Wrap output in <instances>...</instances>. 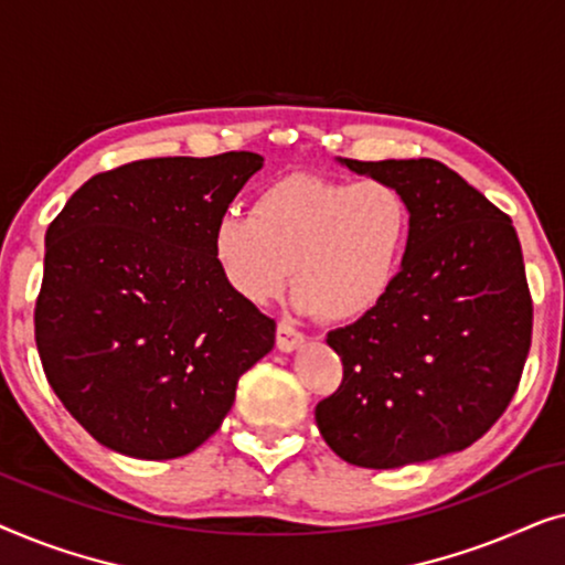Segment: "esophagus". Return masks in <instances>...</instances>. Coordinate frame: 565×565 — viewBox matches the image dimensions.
<instances>
[{"instance_id": "1", "label": "esophagus", "mask_w": 565, "mask_h": 565, "mask_svg": "<svg viewBox=\"0 0 565 565\" xmlns=\"http://www.w3.org/2000/svg\"><path fill=\"white\" fill-rule=\"evenodd\" d=\"M303 339H306L303 331H300L298 327H292L290 321L277 323V347H280L282 352H292L300 342H303Z\"/></svg>"}]
</instances>
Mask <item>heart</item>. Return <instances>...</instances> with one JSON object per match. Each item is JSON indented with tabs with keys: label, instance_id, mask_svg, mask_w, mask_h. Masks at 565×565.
I'll return each instance as SVG.
<instances>
[{
	"label": "heart",
	"instance_id": "heart-1",
	"mask_svg": "<svg viewBox=\"0 0 565 565\" xmlns=\"http://www.w3.org/2000/svg\"><path fill=\"white\" fill-rule=\"evenodd\" d=\"M412 207L383 180L288 174L252 198V211L223 213L211 252L223 282L252 306L298 285L303 313L352 323L396 288L412 242Z\"/></svg>",
	"mask_w": 565,
	"mask_h": 565
}]
</instances>
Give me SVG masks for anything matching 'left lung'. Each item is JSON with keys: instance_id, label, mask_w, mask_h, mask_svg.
Instances as JSON below:
<instances>
[{"instance_id": "8db88e82", "label": "left lung", "mask_w": 565, "mask_h": 565, "mask_svg": "<svg viewBox=\"0 0 565 565\" xmlns=\"http://www.w3.org/2000/svg\"><path fill=\"white\" fill-rule=\"evenodd\" d=\"M412 207L396 288L331 331L342 383L316 404L321 437L362 468L466 450L507 412L532 342V296L512 218L435 159H344Z\"/></svg>"}]
</instances>
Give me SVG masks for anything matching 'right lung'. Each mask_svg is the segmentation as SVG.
Wrapping results in <instances>:
<instances>
[{"label": "right lung", "mask_w": 565, "mask_h": 565, "mask_svg": "<svg viewBox=\"0 0 565 565\" xmlns=\"http://www.w3.org/2000/svg\"><path fill=\"white\" fill-rule=\"evenodd\" d=\"M259 153L99 172L45 231L35 344L66 412L115 452L182 458L221 427L275 319L223 282L213 226Z\"/></svg>", "instance_id": "obj_1"}]
</instances>
